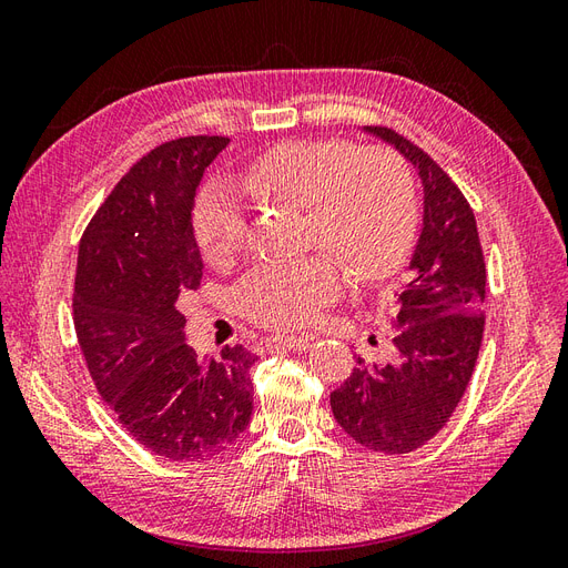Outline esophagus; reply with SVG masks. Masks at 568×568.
I'll list each match as a JSON object with an SVG mask.
<instances>
[{
	"mask_svg": "<svg viewBox=\"0 0 568 568\" xmlns=\"http://www.w3.org/2000/svg\"><path fill=\"white\" fill-rule=\"evenodd\" d=\"M272 343H280V346L288 348V351H307L313 348V338H303V336H274Z\"/></svg>",
	"mask_w": 568,
	"mask_h": 568,
	"instance_id": "1",
	"label": "esophagus"
}]
</instances>
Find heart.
Listing matches in <instances>:
<instances>
[{
  "label": "heart",
  "instance_id": "b5f03b06",
  "mask_svg": "<svg viewBox=\"0 0 568 568\" xmlns=\"http://www.w3.org/2000/svg\"><path fill=\"white\" fill-rule=\"evenodd\" d=\"M257 201H284L311 211V242L338 255L359 280H379L403 263L417 227L415 184L405 163L386 149L357 151L348 142H282L244 175ZM194 232L205 261L225 267L242 251L248 203L227 178L203 186ZM341 288L334 257L253 267L234 298L248 320L291 329L311 322Z\"/></svg>",
  "mask_w": 568,
  "mask_h": 568
}]
</instances>
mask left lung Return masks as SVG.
Here are the masks:
<instances>
[{
	"instance_id": "obj_1",
	"label": "left lung",
	"mask_w": 568,
	"mask_h": 568,
	"mask_svg": "<svg viewBox=\"0 0 568 568\" xmlns=\"http://www.w3.org/2000/svg\"><path fill=\"white\" fill-rule=\"evenodd\" d=\"M417 170L424 186L422 232L407 282L395 291L393 351L365 363L332 393V412L353 440L374 453L405 455L453 417L484 338L486 263L474 211L443 168L388 128H363Z\"/></svg>"
}]
</instances>
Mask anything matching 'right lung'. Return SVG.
Masks as SVG:
<instances>
[{"label": "right lung", "instance_id": "obj_1", "mask_svg": "<svg viewBox=\"0 0 568 568\" xmlns=\"http://www.w3.org/2000/svg\"><path fill=\"white\" fill-rule=\"evenodd\" d=\"M227 136H182L149 151L82 234L73 294L80 348L104 403L144 448L173 462L220 455L253 412L244 346L199 357L180 301L203 261L194 234L201 178Z\"/></svg>", "mask_w": 568, "mask_h": 568}]
</instances>
